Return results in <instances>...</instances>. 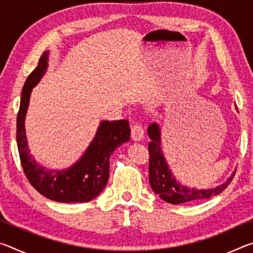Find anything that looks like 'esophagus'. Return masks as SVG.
<instances>
[{
  "label": "esophagus",
  "instance_id": "1",
  "mask_svg": "<svg viewBox=\"0 0 253 253\" xmlns=\"http://www.w3.org/2000/svg\"><path fill=\"white\" fill-rule=\"evenodd\" d=\"M131 138L134 140H140L144 137V129L140 124L135 123L131 125V131H130Z\"/></svg>",
  "mask_w": 253,
  "mask_h": 253
}]
</instances>
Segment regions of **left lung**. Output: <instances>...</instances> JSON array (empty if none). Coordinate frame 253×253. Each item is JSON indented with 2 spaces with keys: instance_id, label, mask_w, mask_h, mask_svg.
Masks as SVG:
<instances>
[{
  "instance_id": "left-lung-1",
  "label": "left lung",
  "mask_w": 253,
  "mask_h": 253,
  "mask_svg": "<svg viewBox=\"0 0 253 253\" xmlns=\"http://www.w3.org/2000/svg\"><path fill=\"white\" fill-rule=\"evenodd\" d=\"M148 136L151 142L148 144L149 152V184L153 191L162 200L170 204L194 203L196 201L208 200L214 195L220 194L228 187L233 179L234 174L230 176L228 181L210 190H196L182 185L175 179L170 172L168 163L161 148V130L155 123L148 126Z\"/></svg>"
}]
</instances>
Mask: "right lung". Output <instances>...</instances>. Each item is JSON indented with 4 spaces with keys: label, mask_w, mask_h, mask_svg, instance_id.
Here are the masks:
<instances>
[{
    "label": "right lung",
    "mask_w": 253,
    "mask_h": 253,
    "mask_svg": "<svg viewBox=\"0 0 253 253\" xmlns=\"http://www.w3.org/2000/svg\"><path fill=\"white\" fill-rule=\"evenodd\" d=\"M48 53L39 59L36 69L29 75L21 93L20 109L16 118V143L21 165L30 184L44 198L55 202H89L104 190L109 177V157L123 143L129 140V123L122 121L101 122L95 138L84 156L66 170H45L30 155L24 119L30 93L46 70Z\"/></svg>",
    "instance_id": "1"
}]
</instances>
